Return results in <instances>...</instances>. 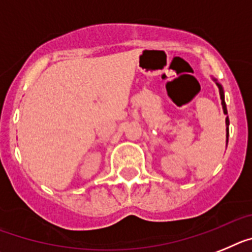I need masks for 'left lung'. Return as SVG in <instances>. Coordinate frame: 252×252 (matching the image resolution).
<instances>
[{
    "label": "left lung",
    "instance_id": "left-lung-1",
    "mask_svg": "<svg viewBox=\"0 0 252 252\" xmlns=\"http://www.w3.org/2000/svg\"><path fill=\"white\" fill-rule=\"evenodd\" d=\"M213 81L214 82H216V85H217L218 86V89H220V100H222V108H223V113L224 114H227V108H226V101H224V91H223V87H222V85L220 84V82H217V80H216V78H213ZM228 126H229V119H228V117L226 118V132H227V134H226V138H227V143H228V135H229V132H228Z\"/></svg>",
    "mask_w": 252,
    "mask_h": 252
}]
</instances>
